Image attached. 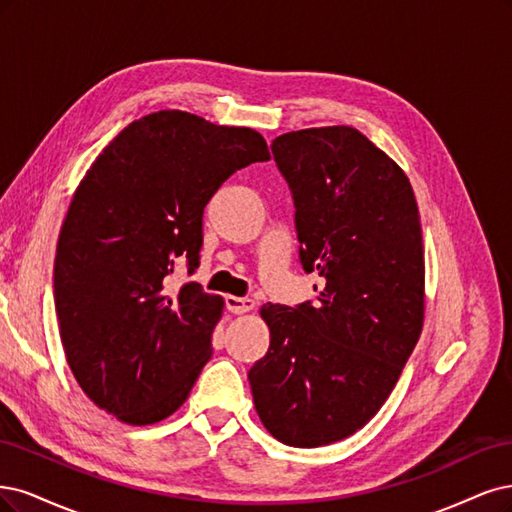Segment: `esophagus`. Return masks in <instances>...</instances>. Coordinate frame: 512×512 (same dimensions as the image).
I'll return each instance as SVG.
<instances>
[{
	"label": "esophagus",
	"instance_id": "34e87169",
	"mask_svg": "<svg viewBox=\"0 0 512 512\" xmlns=\"http://www.w3.org/2000/svg\"><path fill=\"white\" fill-rule=\"evenodd\" d=\"M227 310H232L234 315H246V312L255 310V300L251 298H236V295H227L225 298Z\"/></svg>",
	"mask_w": 512,
	"mask_h": 512
}]
</instances>
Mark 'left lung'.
I'll return each instance as SVG.
<instances>
[{
  "instance_id": "1",
  "label": "left lung",
  "mask_w": 512,
  "mask_h": 512,
  "mask_svg": "<svg viewBox=\"0 0 512 512\" xmlns=\"http://www.w3.org/2000/svg\"><path fill=\"white\" fill-rule=\"evenodd\" d=\"M272 153L293 195L302 268L325 287L315 306H261L270 349L249 383L263 427L312 449L361 430L415 349L425 310L421 221L408 176L355 127L289 131Z\"/></svg>"
}]
</instances>
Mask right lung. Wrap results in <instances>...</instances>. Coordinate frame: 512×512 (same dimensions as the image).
<instances>
[{"mask_svg":"<svg viewBox=\"0 0 512 512\" xmlns=\"http://www.w3.org/2000/svg\"><path fill=\"white\" fill-rule=\"evenodd\" d=\"M261 134L183 110L129 123L74 193L55 257L59 334L80 389L129 425L183 406L212 355L221 295L185 283L200 266L202 217L236 170L268 161Z\"/></svg>","mask_w":512,"mask_h":512,"instance_id":"obj_1","label":"right lung"}]
</instances>
